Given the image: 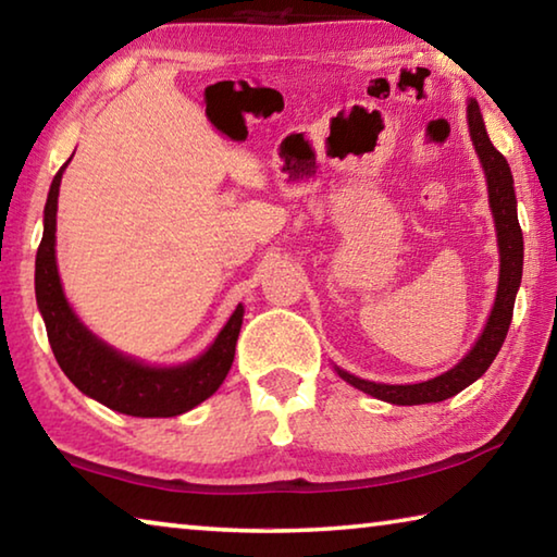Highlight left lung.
Here are the masks:
<instances>
[{"label":"left lung","mask_w":557,"mask_h":557,"mask_svg":"<svg viewBox=\"0 0 557 557\" xmlns=\"http://www.w3.org/2000/svg\"><path fill=\"white\" fill-rule=\"evenodd\" d=\"M467 120H469V135L474 149L479 154V162L484 166L486 186H488V206H492L494 223H496V240H498V289L496 301L488 322L484 326L482 336L476 338V344L471 351L461 358L455 369L437 375V379L425 383H412V385H388V383H373L356 379V375L336 369L346 383H351L354 388L373 395V398L393 403V405H425V403H440L447 400L459 391H465L467 385L482 379L488 366L502 348L504 338L508 334L513 317V301L516 292L521 287L523 275V233L518 225L516 213V191H513V176L511 166H508L506 157L498 152L492 145V139L486 135L482 112H479L476 100H469L467 106Z\"/></svg>","instance_id":"1"}]
</instances>
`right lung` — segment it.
Here are the masks:
<instances>
[{"label":"right lung","mask_w":557,"mask_h":557,"mask_svg":"<svg viewBox=\"0 0 557 557\" xmlns=\"http://www.w3.org/2000/svg\"><path fill=\"white\" fill-rule=\"evenodd\" d=\"M65 162L53 176L44 209V238L36 252V305L44 317L46 334L55 361L71 383L88 398L132 418H174L196 408L221 388L228 375L243 324V305L235 307L228 324L215 342L194 361L182 366H145L122 356L115 348L90 334L63 295L55 268V211Z\"/></svg>","instance_id":"right-lung-1"}]
</instances>
